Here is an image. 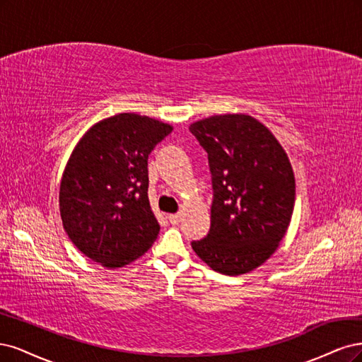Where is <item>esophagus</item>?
Segmentation results:
<instances>
[{"mask_svg": "<svg viewBox=\"0 0 362 362\" xmlns=\"http://www.w3.org/2000/svg\"><path fill=\"white\" fill-rule=\"evenodd\" d=\"M168 221L171 224H179L180 223V214H173V215H168Z\"/></svg>", "mask_w": 362, "mask_h": 362, "instance_id": "1", "label": "esophagus"}]
</instances>
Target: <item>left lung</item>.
I'll return each instance as SVG.
<instances>
[{
	"label": "left lung",
	"instance_id": "1",
	"mask_svg": "<svg viewBox=\"0 0 362 362\" xmlns=\"http://www.w3.org/2000/svg\"><path fill=\"white\" fill-rule=\"evenodd\" d=\"M207 151L214 202L211 230L192 250L214 271L242 275L278 248L295 206V176L284 148L245 114L214 115L189 126Z\"/></svg>",
	"mask_w": 362,
	"mask_h": 362
}]
</instances>
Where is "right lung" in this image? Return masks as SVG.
Returning a JSON list of instances; mask_svg holds the SVG:
<instances>
[{"mask_svg": "<svg viewBox=\"0 0 362 362\" xmlns=\"http://www.w3.org/2000/svg\"><path fill=\"white\" fill-rule=\"evenodd\" d=\"M173 127L123 112L91 126L60 185L63 227L75 247L110 269L129 264L158 238L148 203L147 159Z\"/></svg>", "mask_w": 362, "mask_h": 362, "instance_id": "1", "label": "right lung"}]
</instances>
